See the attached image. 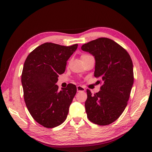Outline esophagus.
<instances>
[{
	"label": "esophagus",
	"mask_w": 152,
	"mask_h": 152,
	"mask_svg": "<svg viewBox=\"0 0 152 152\" xmlns=\"http://www.w3.org/2000/svg\"><path fill=\"white\" fill-rule=\"evenodd\" d=\"M77 92H83L85 91V89L83 87V86L80 85H78L77 86Z\"/></svg>",
	"instance_id": "esophagus-1"
}]
</instances>
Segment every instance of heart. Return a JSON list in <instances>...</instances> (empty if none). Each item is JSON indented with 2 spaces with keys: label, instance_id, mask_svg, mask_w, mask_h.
Returning <instances> with one entry per match:
<instances>
[{
  "label": "heart",
  "instance_id": "b5f03b06",
  "mask_svg": "<svg viewBox=\"0 0 152 152\" xmlns=\"http://www.w3.org/2000/svg\"><path fill=\"white\" fill-rule=\"evenodd\" d=\"M89 56H90V55H89V54H84L82 55V56H81V58H82V59H83V58H85V57H89Z\"/></svg>",
  "mask_w": 152,
  "mask_h": 152
}]
</instances>
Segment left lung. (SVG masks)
<instances>
[{"mask_svg": "<svg viewBox=\"0 0 152 152\" xmlns=\"http://www.w3.org/2000/svg\"><path fill=\"white\" fill-rule=\"evenodd\" d=\"M81 49L95 56L94 75L102 79V83L101 90L94 95L86 90L87 118L98 125L110 124L123 113L129 99L134 83L131 56L124 48L107 38L91 41Z\"/></svg>", "mask_w": 152, "mask_h": 152, "instance_id": "obj_1", "label": "left lung"}]
</instances>
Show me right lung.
<instances>
[{"mask_svg": "<svg viewBox=\"0 0 152 152\" xmlns=\"http://www.w3.org/2000/svg\"><path fill=\"white\" fill-rule=\"evenodd\" d=\"M77 47V44L64 46L45 42L29 54L25 61L21 74L25 102L33 118L46 128L58 126L67 118L77 87L69 83L59 91L56 83Z\"/></svg>", "mask_w": 152, "mask_h": 152, "instance_id": "1", "label": "right lung"}]
</instances>
